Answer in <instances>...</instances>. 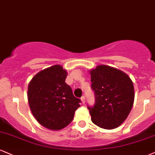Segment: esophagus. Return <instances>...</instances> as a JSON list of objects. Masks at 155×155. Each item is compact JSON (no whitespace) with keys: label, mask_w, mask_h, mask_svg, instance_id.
<instances>
[{"label":"esophagus","mask_w":155,"mask_h":155,"mask_svg":"<svg viewBox=\"0 0 155 155\" xmlns=\"http://www.w3.org/2000/svg\"><path fill=\"white\" fill-rule=\"evenodd\" d=\"M81 101H82V103H83V104H84L85 103V97L84 96V95H83V96L81 97Z\"/></svg>","instance_id":"34e87169"}]
</instances>
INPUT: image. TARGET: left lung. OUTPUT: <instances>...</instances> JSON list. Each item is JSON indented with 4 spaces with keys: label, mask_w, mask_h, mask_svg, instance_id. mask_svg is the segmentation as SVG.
Wrapping results in <instances>:
<instances>
[{
    "label": "left lung",
    "mask_w": 155,
    "mask_h": 155,
    "mask_svg": "<svg viewBox=\"0 0 155 155\" xmlns=\"http://www.w3.org/2000/svg\"><path fill=\"white\" fill-rule=\"evenodd\" d=\"M90 73L95 98L94 106H87L91 121L103 129L119 127L132 108L134 101L132 81L121 70L107 65L96 67Z\"/></svg>",
    "instance_id": "1"
}]
</instances>
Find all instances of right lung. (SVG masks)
Segmentation results:
<instances>
[{
	"instance_id": "1",
	"label": "right lung",
	"mask_w": 155,
	"mask_h": 155,
	"mask_svg": "<svg viewBox=\"0 0 155 155\" xmlns=\"http://www.w3.org/2000/svg\"><path fill=\"white\" fill-rule=\"evenodd\" d=\"M68 72L56 64L36 74L28 87V101L39 123L51 130H60L73 120L81 106L72 88L65 83Z\"/></svg>"
}]
</instances>
